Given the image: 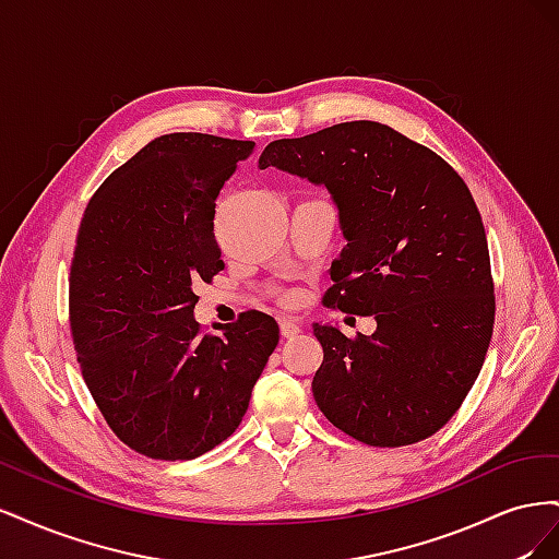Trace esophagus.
<instances>
[{
	"mask_svg": "<svg viewBox=\"0 0 559 559\" xmlns=\"http://www.w3.org/2000/svg\"><path fill=\"white\" fill-rule=\"evenodd\" d=\"M280 331H282V337H294V335L300 333V324L292 317H282L280 319Z\"/></svg>",
	"mask_w": 559,
	"mask_h": 559,
	"instance_id": "esophagus-1",
	"label": "esophagus"
}]
</instances>
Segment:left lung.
Listing matches in <instances>:
<instances>
[{
	"label": "left lung",
	"mask_w": 559,
	"mask_h": 559,
	"mask_svg": "<svg viewBox=\"0 0 559 559\" xmlns=\"http://www.w3.org/2000/svg\"><path fill=\"white\" fill-rule=\"evenodd\" d=\"M280 167L331 191L347 238L324 306L376 314L373 335L314 324L324 361L312 380L333 427L373 448L425 441L460 411L495 326L485 226L441 156L376 121L275 140Z\"/></svg>",
	"instance_id": "left-lung-1"
}]
</instances>
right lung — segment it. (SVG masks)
Masks as SVG:
<instances>
[{"label":"right lung","mask_w":559,"mask_h":559,"mask_svg":"<svg viewBox=\"0 0 559 559\" xmlns=\"http://www.w3.org/2000/svg\"><path fill=\"white\" fill-rule=\"evenodd\" d=\"M253 146L163 134L103 181L81 218L70 267L81 376L109 429L151 460H195L224 443L280 343L277 321L259 310L224 333L193 319V284L224 270L218 191Z\"/></svg>","instance_id":"right-lung-1"}]
</instances>
